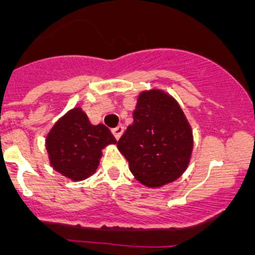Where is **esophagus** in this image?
Returning a JSON list of instances; mask_svg holds the SVG:
<instances>
[{
  "label": "esophagus",
  "mask_w": 255,
  "mask_h": 255,
  "mask_svg": "<svg viewBox=\"0 0 255 255\" xmlns=\"http://www.w3.org/2000/svg\"><path fill=\"white\" fill-rule=\"evenodd\" d=\"M123 132H125V127H123V126H117V127L112 129V133L115 134L116 139H120L121 135L123 134Z\"/></svg>",
  "instance_id": "obj_1"
}]
</instances>
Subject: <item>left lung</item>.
Returning <instances> with one entry per match:
<instances>
[{
    "label": "left lung",
    "instance_id": "left-lung-1",
    "mask_svg": "<svg viewBox=\"0 0 255 255\" xmlns=\"http://www.w3.org/2000/svg\"><path fill=\"white\" fill-rule=\"evenodd\" d=\"M133 176L149 189L179 179L187 169L194 148L191 126L180 105L159 89L142 91L133 123L118 140Z\"/></svg>",
    "mask_w": 255,
    "mask_h": 255
}]
</instances>
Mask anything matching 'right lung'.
I'll list each match as a JSON object with an SVG mask.
<instances>
[{"label": "right lung", "instance_id": "1", "mask_svg": "<svg viewBox=\"0 0 255 255\" xmlns=\"http://www.w3.org/2000/svg\"><path fill=\"white\" fill-rule=\"evenodd\" d=\"M117 140L102 123L92 125L81 107L59 118L45 138L49 163L63 176L81 181L95 174L102 149Z\"/></svg>", "mask_w": 255, "mask_h": 255}]
</instances>
